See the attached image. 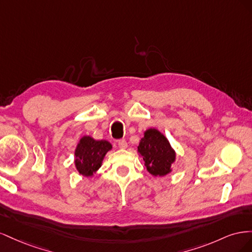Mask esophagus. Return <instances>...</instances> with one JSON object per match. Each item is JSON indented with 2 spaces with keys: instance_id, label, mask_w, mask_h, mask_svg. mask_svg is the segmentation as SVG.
Wrapping results in <instances>:
<instances>
[{
  "instance_id": "esophagus-1",
  "label": "esophagus",
  "mask_w": 252,
  "mask_h": 252,
  "mask_svg": "<svg viewBox=\"0 0 252 252\" xmlns=\"http://www.w3.org/2000/svg\"><path fill=\"white\" fill-rule=\"evenodd\" d=\"M118 145H119L120 148L124 149V148L127 147V142H126L125 139H122V140H119V141H118Z\"/></svg>"
}]
</instances>
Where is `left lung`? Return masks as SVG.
I'll return each mask as SVG.
<instances>
[{
	"label": "left lung",
	"mask_w": 252,
	"mask_h": 252,
	"mask_svg": "<svg viewBox=\"0 0 252 252\" xmlns=\"http://www.w3.org/2000/svg\"><path fill=\"white\" fill-rule=\"evenodd\" d=\"M147 170L155 177L168 174L171 164L175 159V154L165 136L157 129H148L144 133L138 146Z\"/></svg>",
	"instance_id": "8db88e82"
}]
</instances>
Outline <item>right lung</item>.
I'll return each mask as SVG.
<instances>
[{
  "label": "right lung",
  "instance_id": "obj_1",
  "mask_svg": "<svg viewBox=\"0 0 252 252\" xmlns=\"http://www.w3.org/2000/svg\"><path fill=\"white\" fill-rule=\"evenodd\" d=\"M111 144L105 140L95 141L90 136H83L75 149V167L78 171L91 177L101 167L105 155L111 149Z\"/></svg>",
  "mask_w": 252,
  "mask_h": 252
}]
</instances>
